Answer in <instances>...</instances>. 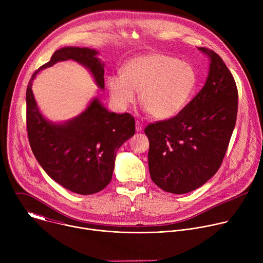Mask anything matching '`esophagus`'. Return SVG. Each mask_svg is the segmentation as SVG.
Here are the masks:
<instances>
[{"mask_svg":"<svg viewBox=\"0 0 263 263\" xmlns=\"http://www.w3.org/2000/svg\"><path fill=\"white\" fill-rule=\"evenodd\" d=\"M143 130V125L140 122H136V131L141 132Z\"/></svg>","mask_w":263,"mask_h":263,"instance_id":"esophagus-1","label":"esophagus"}]
</instances>
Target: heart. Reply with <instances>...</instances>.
Listing matches in <instances>:
<instances>
[{
    "instance_id": "heart-1",
    "label": "heart",
    "mask_w": 263,
    "mask_h": 263,
    "mask_svg": "<svg viewBox=\"0 0 263 263\" xmlns=\"http://www.w3.org/2000/svg\"><path fill=\"white\" fill-rule=\"evenodd\" d=\"M111 99L126 108L140 91L141 105L154 119L167 120L181 112L190 102L196 85L197 73L187 62L161 53H147L131 58L122 74L107 79Z\"/></svg>"
}]
</instances>
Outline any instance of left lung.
I'll return each instance as SVG.
<instances>
[{
    "instance_id": "left-lung-1",
    "label": "left lung",
    "mask_w": 263,
    "mask_h": 263,
    "mask_svg": "<svg viewBox=\"0 0 263 263\" xmlns=\"http://www.w3.org/2000/svg\"><path fill=\"white\" fill-rule=\"evenodd\" d=\"M209 73L200 92L179 114L145 127L148 171L164 192L182 195L206 183L218 171L232 136L238 92L231 71L212 50Z\"/></svg>"
}]
</instances>
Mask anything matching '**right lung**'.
Listing matches in <instances>:
<instances>
[{"label": "right lung", "mask_w": 263, "mask_h": 263, "mask_svg": "<svg viewBox=\"0 0 263 263\" xmlns=\"http://www.w3.org/2000/svg\"><path fill=\"white\" fill-rule=\"evenodd\" d=\"M97 55L88 48L57 50L49 62L34 71L26 92L28 138L36 160L54 181L79 195L99 193L110 183L119 147L135 133L134 118L108 111L95 98L77 118L52 123L37 107L32 82L41 69L71 59L88 68L104 89V63Z\"/></svg>", "instance_id": "obj_1"}]
</instances>
